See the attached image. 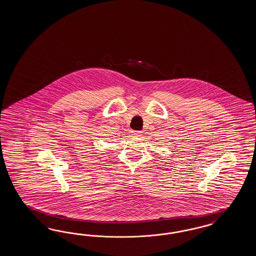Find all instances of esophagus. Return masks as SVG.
<instances>
[{
  "mask_svg": "<svg viewBox=\"0 0 256 256\" xmlns=\"http://www.w3.org/2000/svg\"><path fill=\"white\" fill-rule=\"evenodd\" d=\"M140 134H142V132H136V130H133V132H132V135H133V136H136V137H139V136H140Z\"/></svg>",
  "mask_w": 256,
  "mask_h": 256,
  "instance_id": "1",
  "label": "esophagus"
}]
</instances>
